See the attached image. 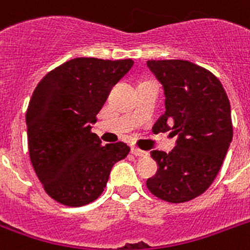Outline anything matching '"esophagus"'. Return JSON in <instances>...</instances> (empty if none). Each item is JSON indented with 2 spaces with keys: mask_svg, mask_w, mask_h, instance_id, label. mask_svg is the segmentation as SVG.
I'll use <instances>...</instances> for the list:
<instances>
[{
  "mask_svg": "<svg viewBox=\"0 0 250 250\" xmlns=\"http://www.w3.org/2000/svg\"><path fill=\"white\" fill-rule=\"evenodd\" d=\"M131 152H132V155L138 156V157H146V156L149 155V153H148V152H146V150L138 149V148H132V149H131Z\"/></svg>",
  "mask_w": 250,
  "mask_h": 250,
  "instance_id": "1",
  "label": "esophagus"
}]
</instances>
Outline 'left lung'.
<instances>
[{"instance_id":"8db88e82","label":"left lung","mask_w":250,"mask_h":250,"mask_svg":"<svg viewBox=\"0 0 250 250\" xmlns=\"http://www.w3.org/2000/svg\"><path fill=\"white\" fill-rule=\"evenodd\" d=\"M146 66L165 95V112L155 133L171 131L174 149L152 150L157 173L146 180L150 193L170 203L199 197L214 182L233 136L231 104L214 74L186 60H149Z\"/></svg>"}]
</instances>
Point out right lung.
<instances>
[{
  "label": "right lung",
  "mask_w": 250,
  "mask_h": 250,
  "mask_svg": "<svg viewBox=\"0 0 250 250\" xmlns=\"http://www.w3.org/2000/svg\"><path fill=\"white\" fill-rule=\"evenodd\" d=\"M133 65L131 59L77 57L47 73L26 112L28 153L45 193L79 207L100 197L114 164L125 159V143L102 144L91 132L110 90Z\"/></svg>",
  "instance_id": "add662e5"
}]
</instances>
